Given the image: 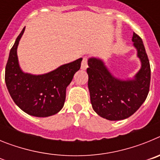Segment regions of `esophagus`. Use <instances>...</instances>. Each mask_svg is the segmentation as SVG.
Here are the masks:
<instances>
[{
  "label": "esophagus",
  "mask_w": 160,
  "mask_h": 160,
  "mask_svg": "<svg viewBox=\"0 0 160 160\" xmlns=\"http://www.w3.org/2000/svg\"><path fill=\"white\" fill-rule=\"evenodd\" d=\"M87 61H88V58H87V57L83 58L82 62V65H81L82 70H87V68L88 67V65H87Z\"/></svg>",
  "instance_id": "esophagus-1"
}]
</instances>
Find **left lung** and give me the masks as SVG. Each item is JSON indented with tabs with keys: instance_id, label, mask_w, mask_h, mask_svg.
Instances as JSON below:
<instances>
[{
	"instance_id": "8db88e82",
	"label": "left lung",
	"mask_w": 160,
	"mask_h": 160,
	"mask_svg": "<svg viewBox=\"0 0 160 160\" xmlns=\"http://www.w3.org/2000/svg\"><path fill=\"white\" fill-rule=\"evenodd\" d=\"M132 42L140 59L141 68L133 79L121 80L111 74L97 58L88 59V88L94 111L102 118L115 121L129 118L148 97L151 67L141 38L133 33Z\"/></svg>"
}]
</instances>
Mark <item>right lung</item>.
<instances>
[{"mask_svg":"<svg viewBox=\"0 0 160 160\" xmlns=\"http://www.w3.org/2000/svg\"><path fill=\"white\" fill-rule=\"evenodd\" d=\"M25 29L9 52L5 75L7 89L14 102L24 112L36 117L51 116L62 109L66 87L81 67L82 58L40 75L24 73L18 63L17 49Z\"/></svg>","mask_w":160,"mask_h":160,"instance_id":"1","label":"right lung"}]
</instances>
